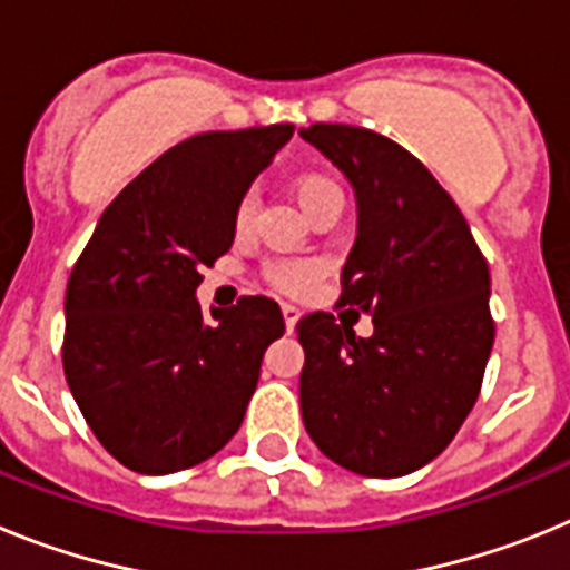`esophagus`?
<instances>
[{
  "mask_svg": "<svg viewBox=\"0 0 570 570\" xmlns=\"http://www.w3.org/2000/svg\"><path fill=\"white\" fill-rule=\"evenodd\" d=\"M282 320H285V328L294 331L296 320H299V308H296V305H291V302H282Z\"/></svg>",
  "mask_w": 570,
  "mask_h": 570,
  "instance_id": "obj_1",
  "label": "esophagus"
}]
</instances>
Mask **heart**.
<instances>
[{"label":"heart","mask_w":570,"mask_h":570,"mask_svg":"<svg viewBox=\"0 0 570 570\" xmlns=\"http://www.w3.org/2000/svg\"><path fill=\"white\" fill-rule=\"evenodd\" d=\"M294 196L299 208L305 210L314 203H320V199H340V188L331 179H325V176H299L294 183ZM254 210V196H245L236 205L234 228L239 234H245L250 228ZM268 279L282 291H305L311 285V279H314V265H308V262H274V265H268Z\"/></svg>","instance_id":"obj_1"}]
</instances>
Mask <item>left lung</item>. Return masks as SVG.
<instances>
[{
  "label": "left lung",
  "mask_w": 570,
  "mask_h": 570,
  "mask_svg": "<svg viewBox=\"0 0 570 570\" xmlns=\"http://www.w3.org/2000/svg\"><path fill=\"white\" fill-rule=\"evenodd\" d=\"M356 196L342 305L374 316L356 336L325 311L296 322L302 422L322 454L360 476H405L440 456L493 347L491 274L465 216L431 170L354 125L299 128Z\"/></svg>",
  "instance_id": "8db88e82"
}]
</instances>
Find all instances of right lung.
Instances as JSON below:
<instances>
[{"label":"right lung","instance_id":"1","mask_svg":"<svg viewBox=\"0 0 570 570\" xmlns=\"http://www.w3.org/2000/svg\"><path fill=\"white\" fill-rule=\"evenodd\" d=\"M294 125L210 130L165 150L99 216L65 291L62 365L105 451L148 476L223 451L285 334L268 296L203 314L199 271L234 245V214Z\"/></svg>","mask_w":570,"mask_h":570}]
</instances>
